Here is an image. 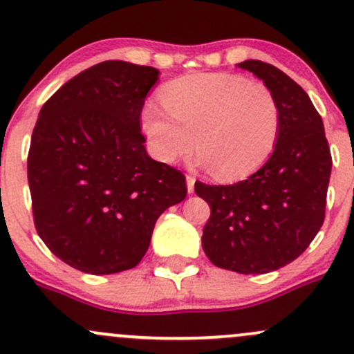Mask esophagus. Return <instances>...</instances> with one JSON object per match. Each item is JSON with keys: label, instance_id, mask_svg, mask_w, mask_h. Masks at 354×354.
I'll list each match as a JSON object with an SVG mask.
<instances>
[{"label": "esophagus", "instance_id": "obj_1", "mask_svg": "<svg viewBox=\"0 0 354 354\" xmlns=\"http://www.w3.org/2000/svg\"><path fill=\"white\" fill-rule=\"evenodd\" d=\"M194 176H191V174H186V186H188V193H193L194 191Z\"/></svg>", "mask_w": 354, "mask_h": 354}]
</instances>
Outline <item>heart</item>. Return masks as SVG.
Wrapping results in <instances>:
<instances>
[{"instance_id":"obj_1","label":"heart","mask_w":354,"mask_h":354,"mask_svg":"<svg viewBox=\"0 0 354 354\" xmlns=\"http://www.w3.org/2000/svg\"><path fill=\"white\" fill-rule=\"evenodd\" d=\"M160 111L146 104L141 129L149 151L174 163L196 149L198 161L218 180H239L273 153L281 108L270 86L234 73H196L166 83Z\"/></svg>"}]
</instances>
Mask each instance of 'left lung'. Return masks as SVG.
I'll list each match as a JSON object with an SVG mask.
<instances>
[{
    "label": "left lung",
    "mask_w": 354,
    "mask_h": 354,
    "mask_svg": "<svg viewBox=\"0 0 354 354\" xmlns=\"http://www.w3.org/2000/svg\"><path fill=\"white\" fill-rule=\"evenodd\" d=\"M271 88L281 108L274 151L258 171L234 185L194 183L209 205L203 250L214 266L265 274L290 265L324 221L331 153L323 120L306 91L270 63L238 64Z\"/></svg>",
    "instance_id": "left-lung-1"
}]
</instances>
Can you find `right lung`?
Masks as SVG:
<instances>
[{
  "label": "right lung",
  "mask_w": 354,
  "mask_h": 354,
  "mask_svg": "<svg viewBox=\"0 0 354 354\" xmlns=\"http://www.w3.org/2000/svg\"><path fill=\"white\" fill-rule=\"evenodd\" d=\"M158 75L103 61L39 111L28 153L35 226L53 254L83 273L135 268L156 219L188 193L185 174L145 148L141 109Z\"/></svg>",
  "instance_id": "obj_1"
}]
</instances>
